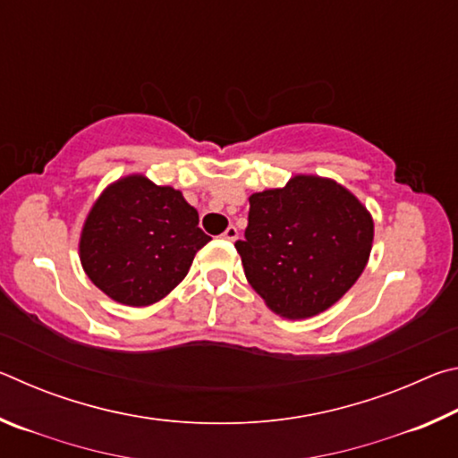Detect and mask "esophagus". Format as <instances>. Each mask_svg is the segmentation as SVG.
<instances>
[{
  "label": "esophagus",
  "mask_w": 458,
  "mask_h": 458,
  "mask_svg": "<svg viewBox=\"0 0 458 458\" xmlns=\"http://www.w3.org/2000/svg\"><path fill=\"white\" fill-rule=\"evenodd\" d=\"M222 238H224V240H228V242H234V240L238 238V230H236V226H228V228H226V232H224V234H222Z\"/></svg>",
  "instance_id": "esophagus-1"
}]
</instances>
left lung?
<instances>
[{"mask_svg":"<svg viewBox=\"0 0 458 458\" xmlns=\"http://www.w3.org/2000/svg\"><path fill=\"white\" fill-rule=\"evenodd\" d=\"M374 222L344 185L297 175L281 190L250 196L244 275L276 315L303 319L329 309L368 265Z\"/></svg>","mask_w":458,"mask_h":458,"instance_id":"obj_1","label":"left lung"}]
</instances>
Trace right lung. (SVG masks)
Wrapping results in <instances>:
<instances>
[{
	"mask_svg": "<svg viewBox=\"0 0 458 458\" xmlns=\"http://www.w3.org/2000/svg\"><path fill=\"white\" fill-rule=\"evenodd\" d=\"M198 212L169 185L143 175L108 185L92 206L81 236L84 273L117 303H157L183 281L210 236Z\"/></svg>",
	"mask_w": 458,
	"mask_h": 458,
	"instance_id": "obj_1",
	"label": "right lung"
}]
</instances>
